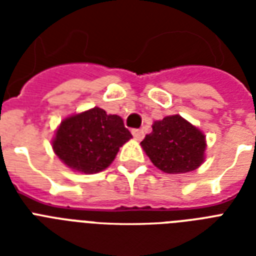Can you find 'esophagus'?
Masks as SVG:
<instances>
[{
    "label": "esophagus",
    "instance_id": "34e87169",
    "mask_svg": "<svg viewBox=\"0 0 256 256\" xmlns=\"http://www.w3.org/2000/svg\"><path fill=\"white\" fill-rule=\"evenodd\" d=\"M132 136H134V138L138 140H140L144 136V132L142 130V128H132Z\"/></svg>",
    "mask_w": 256,
    "mask_h": 256
}]
</instances>
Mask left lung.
Instances as JSON below:
<instances>
[{
    "mask_svg": "<svg viewBox=\"0 0 256 256\" xmlns=\"http://www.w3.org/2000/svg\"><path fill=\"white\" fill-rule=\"evenodd\" d=\"M140 144L152 164L168 174L198 168L206 150L203 132L180 116L154 122L152 132L144 136Z\"/></svg>",
    "mask_w": 256,
    "mask_h": 256,
    "instance_id": "1",
    "label": "left lung"
}]
</instances>
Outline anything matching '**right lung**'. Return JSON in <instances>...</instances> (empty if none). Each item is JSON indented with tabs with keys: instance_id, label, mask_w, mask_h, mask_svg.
<instances>
[{
	"instance_id": "right-lung-1",
	"label": "right lung",
	"mask_w": 256,
	"mask_h": 256,
	"mask_svg": "<svg viewBox=\"0 0 256 256\" xmlns=\"http://www.w3.org/2000/svg\"><path fill=\"white\" fill-rule=\"evenodd\" d=\"M132 132L118 116L94 108L66 118L56 132L54 152L70 168L85 174L104 170Z\"/></svg>"
}]
</instances>
